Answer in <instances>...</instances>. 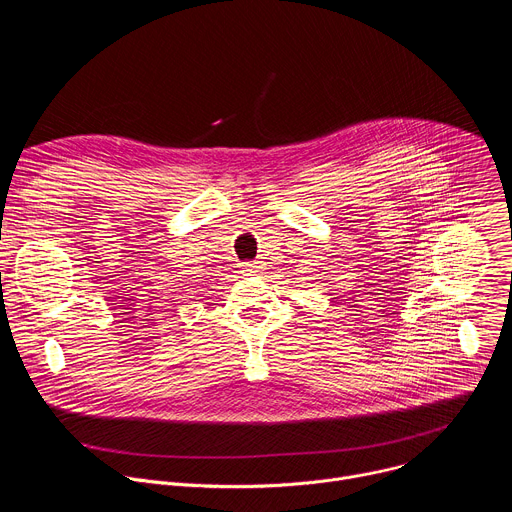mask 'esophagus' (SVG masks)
<instances>
[{"label": "esophagus", "mask_w": 512, "mask_h": 512, "mask_svg": "<svg viewBox=\"0 0 512 512\" xmlns=\"http://www.w3.org/2000/svg\"><path fill=\"white\" fill-rule=\"evenodd\" d=\"M243 275H257L261 271V263L259 261H247L241 265Z\"/></svg>", "instance_id": "esophagus-1"}]
</instances>
